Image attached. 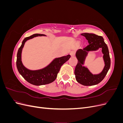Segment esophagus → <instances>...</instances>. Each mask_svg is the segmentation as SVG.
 Returning a JSON list of instances; mask_svg holds the SVG:
<instances>
[{
	"instance_id": "esophagus-1",
	"label": "esophagus",
	"mask_w": 123,
	"mask_h": 123,
	"mask_svg": "<svg viewBox=\"0 0 123 123\" xmlns=\"http://www.w3.org/2000/svg\"><path fill=\"white\" fill-rule=\"evenodd\" d=\"M75 52L74 51H72L70 53V55H71V56H74L75 55Z\"/></svg>"
}]
</instances>
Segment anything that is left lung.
<instances>
[{
  "mask_svg": "<svg viewBox=\"0 0 123 123\" xmlns=\"http://www.w3.org/2000/svg\"><path fill=\"white\" fill-rule=\"evenodd\" d=\"M81 35L88 40L89 44L84 47L83 50L80 49L76 52V56L78 62L75 67L74 74L78 83L84 86H93L97 85L105 78L110 67L111 61L109 50L102 36L93 33H85ZM99 48L102 49L105 67L102 72L98 74H92L87 69L82 66L88 51L96 50Z\"/></svg>",
  "mask_w": 123,
  "mask_h": 123,
  "instance_id": "left-lung-1",
  "label": "left lung"
}]
</instances>
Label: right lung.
<instances>
[{"instance_id":"obj_1","label":"right lung","mask_w":123,"mask_h":123,"mask_svg":"<svg viewBox=\"0 0 123 123\" xmlns=\"http://www.w3.org/2000/svg\"><path fill=\"white\" fill-rule=\"evenodd\" d=\"M38 36H46L44 34H34L25 37L17 54L16 66L18 72L28 82L36 86L50 84L56 79L57 74L62 66L69 60L70 55L56 58L52 62L46 67L38 70H30L25 68L21 62V51L27 40Z\"/></svg>"}]
</instances>
